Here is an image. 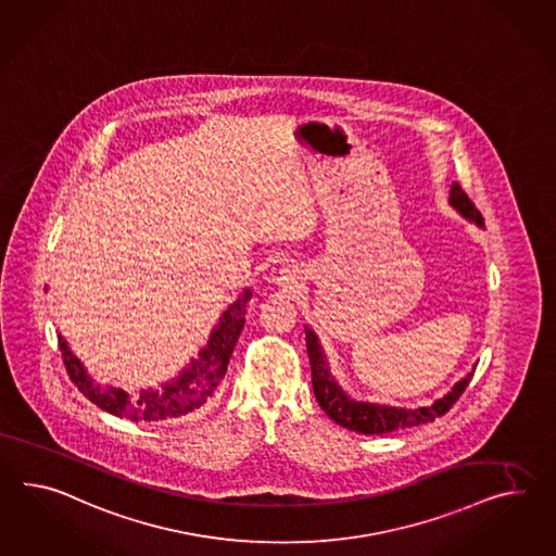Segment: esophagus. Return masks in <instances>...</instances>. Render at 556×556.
<instances>
[{"label":"esophagus","mask_w":556,"mask_h":556,"mask_svg":"<svg viewBox=\"0 0 556 556\" xmlns=\"http://www.w3.org/2000/svg\"><path fill=\"white\" fill-rule=\"evenodd\" d=\"M300 282H302V274H300V270H294V268L286 270L285 274L280 276V285L288 288V290H294Z\"/></svg>","instance_id":"34e87169"}]
</instances>
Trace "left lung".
<instances>
[{
	"label": "left lung",
	"instance_id": "1",
	"mask_svg": "<svg viewBox=\"0 0 556 556\" xmlns=\"http://www.w3.org/2000/svg\"><path fill=\"white\" fill-rule=\"evenodd\" d=\"M450 203L456 207L459 214L468 219H473L478 226L484 224V217L476 210L470 198L462 187L454 184L452 193H450ZM306 332V349H308V358H311V369H313V389L318 405L323 412L327 413L332 421H337L342 428L351 429L356 433L365 435H383L389 431L397 429L417 428L429 424L443 413L450 412L454 407L459 395L466 391V387L471 381L473 370L468 372L462 381L454 384V389L445 395L438 399L429 407H419V409H397V407H384V405H375V403H361L353 401L342 393L341 387L330 377L328 372L325 353L318 344V339L311 328H304Z\"/></svg>",
	"mask_w": 556,
	"mask_h": 556
}]
</instances>
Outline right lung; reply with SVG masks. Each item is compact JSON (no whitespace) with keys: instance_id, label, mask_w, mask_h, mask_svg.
Returning a JSON list of instances; mask_svg holds the SVG:
<instances>
[{"instance_id":"add662e5","label":"right lung","mask_w":556,"mask_h":556,"mask_svg":"<svg viewBox=\"0 0 556 556\" xmlns=\"http://www.w3.org/2000/svg\"><path fill=\"white\" fill-rule=\"evenodd\" d=\"M252 296L250 290H245L240 299L236 300L224 316L219 318V325L214 328L207 346L200 353V358L191 361V365L184 369L179 379L167 383L161 391L147 389L141 391L137 401H130L125 391L121 389H100L92 383L90 375H86L80 361L72 355L71 349L62 334H58V346L62 351V358L66 370L71 375L72 383L78 387L85 397L97 403L100 409L113 413L116 417H125L130 421H163L175 419L187 413L200 409L207 399L214 395L215 387L224 379L228 370L229 356L233 353V346L242 332L245 323V304Z\"/></svg>"}]
</instances>
